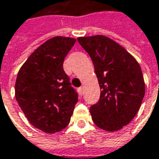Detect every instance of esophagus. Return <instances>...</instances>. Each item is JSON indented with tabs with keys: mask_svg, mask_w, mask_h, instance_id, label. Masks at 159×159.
<instances>
[{
	"mask_svg": "<svg viewBox=\"0 0 159 159\" xmlns=\"http://www.w3.org/2000/svg\"><path fill=\"white\" fill-rule=\"evenodd\" d=\"M78 92H79V94L82 96L83 95V93H84V87H80V88H78Z\"/></svg>",
	"mask_w": 159,
	"mask_h": 159,
	"instance_id": "1",
	"label": "esophagus"
}]
</instances>
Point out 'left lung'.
Here are the masks:
<instances>
[{
    "mask_svg": "<svg viewBox=\"0 0 159 159\" xmlns=\"http://www.w3.org/2000/svg\"><path fill=\"white\" fill-rule=\"evenodd\" d=\"M77 40L90 55L101 90L98 102L90 108L92 120L109 132L120 130L134 119L144 97L139 63L106 36L81 37Z\"/></svg>",
    "mask_w": 159,
    "mask_h": 159,
    "instance_id": "8db88e82",
    "label": "left lung"
}]
</instances>
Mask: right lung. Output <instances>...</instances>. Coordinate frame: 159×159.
<instances>
[{
	"instance_id": "right-lung-1",
	"label": "right lung",
	"mask_w": 159,
	"mask_h": 159,
	"mask_svg": "<svg viewBox=\"0 0 159 159\" xmlns=\"http://www.w3.org/2000/svg\"><path fill=\"white\" fill-rule=\"evenodd\" d=\"M75 39L54 37L30 55L18 71L16 99L32 126L53 134L70 121L78 94L63 69V61Z\"/></svg>"
}]
</instances>
